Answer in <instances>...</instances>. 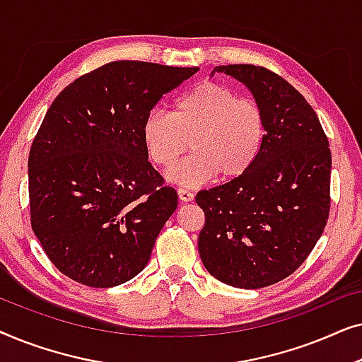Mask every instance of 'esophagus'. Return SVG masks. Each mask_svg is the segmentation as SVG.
I'll list each match as a JSON object with an SVG mask.
<instances>
[{"mask_svg":"<svg viewBox=\"0 0 362 362\" xmlns=\"http://www.w3.org/2000/svg\"><path fill=\"white\" fill-rule=\"evenodd\" d=\"M177 196H180L181 202H189L194 199V194L189 189H185V187H177Z\"/></svg>","mask_w":362,"mask_h":362,"instance_id":"1","label":"esophagus"}]
</instances>
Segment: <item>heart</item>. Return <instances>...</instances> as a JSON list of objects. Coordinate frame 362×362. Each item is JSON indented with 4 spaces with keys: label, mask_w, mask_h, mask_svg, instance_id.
<instances>
[{
    "label": "heart",
    "mask_w": 362,
    "mask_h": 362,
    "mask_svg": "<svg viewBox=\"0 0 362 362\" xmlns=\"http://www.w3.org/2000/svg\"><path fill=\"white\" fill-rule=\"evenodd\" d=\"M141 136L150 160L171 168L187 148L194 151L170 171V180L197 186L216 176L221 185L244 177L259 160L267 115L254 98L219 82H201L176 98L173 112L153 110Z\"/></svg>",
    "instance_id": "obj_1"
}]
</instances>
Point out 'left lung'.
I'll use <instances>...</instances> for the list:
<instances>
[{"mask_svg": "<svg viewBox=\"0 0 362 362\" xmlns=\"http://www.w3.org/2000/svg\"><path fill=\"white\" fill-rule=\"evenodd\" d=\"M245 83L267 115L259 160L240 180L199 191L197 247L206 270L237 288H264L293 274L329 216L331 151L313 107L279 74L252 64L217 66Z\"/></svg>", "mask_w": 362, "mask_h": 362, "instance_id": "8db88e82", "label": "left lung"}]
</instances>
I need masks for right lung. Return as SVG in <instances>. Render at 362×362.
<instances>
[{
    "label": "right lung",
    "instance_id": "right-lung-1",
    "mask_svg": "<svg viewBox=\"0 0 362 362\" xmlns=\"http://www.w3.org/2000/svg\"><path fill=\"white\" fill-rule=\"evenodd\" d=\"M196 72L110 62L69 83L49 107L29 151V209L61 274L110 288L145 269L177 192L148 161L143 120Z\"/></svg>",
    "mask_w": 362,
    "mask_h": 362
}]
</instances>
